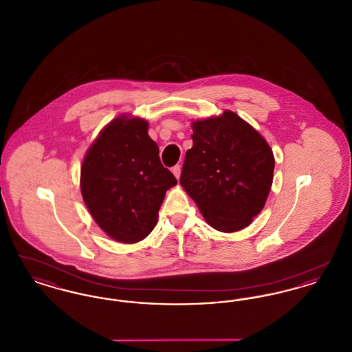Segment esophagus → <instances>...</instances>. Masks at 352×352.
Returning <instances> with one entry per match:
<instances>
[{
    "label": "esophagus",
    "instance_id": "esophagus-1",
    "mask_svg": "<svg viewBox=\"0 0 352 352\" xmlns=\"http://www.w3.org/2000/svg\"><path fill=\"white\" fill-rule=\"evenodd\" d=\"M171 170H173V174L175 175V178L179 179V177H181V165H175Z\"/></svg>",
    "mask_w": 352,
    "mask_h": 352
}]
</instances>
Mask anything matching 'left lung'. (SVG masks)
<instances>
[{"label": "left lung", "instance_id": "obj_1", "mask_svg": "<svg viewBox=\"0 0 352 352\" xmlns=\"http://www.w3.org/2000/svg\"><path fill=\"white\" fill-rule=\"evenodd\" d=\"M181 184L221 232L245 228L263 210L274 171L267 141L231 111L192 124Z\"/></svg>", "mask_w": 352, "mask_h": 352}]
</instances>
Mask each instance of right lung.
<instances>
[{
	"mask_svg": "<svg viewBox=\"0 0 352 352\" xmlns=\"http://www.w3.org/2000/svg\"><path fill=\"white\" fill-rule=\"evenodd\" d=\"M177 184L142 118H115L84 158V201L101 230L120 243L141 241L157 224L165 192Z\"/></svg>",
	"mask_w": 352,
	"mask_h": 352,
	"instance_id": "right-lung-1",
	"label": "right lung"
}]
</instances>
